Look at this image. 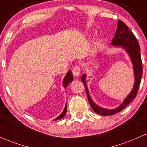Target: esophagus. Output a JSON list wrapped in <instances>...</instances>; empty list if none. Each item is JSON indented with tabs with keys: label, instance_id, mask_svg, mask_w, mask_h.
<instances>
[{
	"label": "esophagus",
	"instance_id": "obj_1",
	"mask_svg": "<svg viewBox=\"0 0 147 147\" xmlns=\"http://www.w3.org/2000/svg\"><path fill=\"white\" fill-rule=\"evenodd\" d=\"M72 73L75 77H79L81 74V68L79 66H75L72 69Z\"/></svg>",
	"mask_w": 147,
	"mask_h": 147
}]
</instances>
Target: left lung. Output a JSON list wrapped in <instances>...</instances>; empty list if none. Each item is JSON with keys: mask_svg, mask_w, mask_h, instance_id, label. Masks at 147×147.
I'll use <instances>...</instances> for the list:
<instances>
[{"mask_svg": "<svg viewBox=\"0 0 147 147\" xmlns=\"http://www.w3.org/2000/svg\"><path fill=\"white\" fill-rule=\"evenodd\" d=\"M111 45L114 47L123 48L126 51L127 53L129 56L131 61L133 63V69L134 72V77L135 81L132 88L131 91L129 94L121 105L115 109H105L103 107L97 105L92 100L90 96L88 88L86 86V74L82 75L81 81L86 88V94L93 111L96 114L101 115V116H110L116 113L121 112L126 106L128 105L136 98L137 94L140 84L141 78L142 75V63L141 60V54L140 51V48L138 42L137 40L134 33L129 29L126 24L123 21L118 20V26L116 33L113 38Z\"/></svg>", "mask_w": 147, "mask_h": 147, "instance_id": "8db88e82", "label": "left lung"}]
</instances>
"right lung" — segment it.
<instances>
[{
	"mask_svg": "<svg viewBox=\"0 0 147 147\" xmlns=\"http://www.w3.org/2000/svg\"><path fill=\"white\" fill-rule=\"evenodd\" d=\"M72 80H73V75H72V72L70 71V70H68L63 80V88L66 89V88H67V86H68V85L70 84V83L71 82ZM66 112H67V104L66 103V105H65L64 109L63 110V112H61V114H60L59 116H57L56 118H55L54 121H57V120H60V119H61V118H63V117H64L65 115H66Z\"/></svg>",
	"mask_w": 147,
	"mask_h": 147,
	"instance_id": "obj_1",
	"label": "right lung"
}]
</instances>
